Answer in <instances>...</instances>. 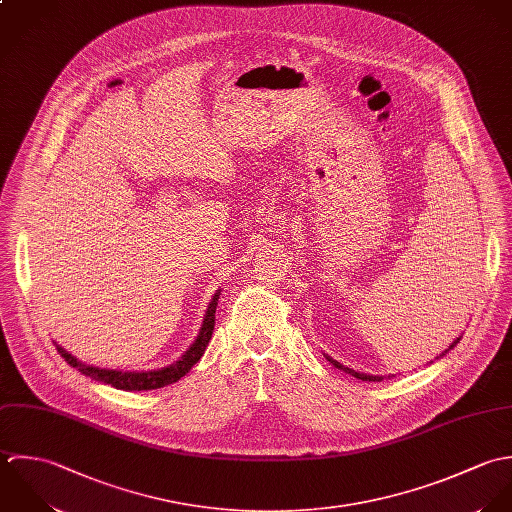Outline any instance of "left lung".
<instances>
[{"mask_svg": "<svg viewBox=\"0 0 512 512\" xmlns=\"http://www.w3.org/2000/svg\"><path fill=\"white\" fill-rule=\"evenodd\" d=\"M459 340H461V338H457V340H453V344H451V346H449V348H447V350H445V352H443V354H441V356H445V354H447V352H449V350H453V348H455V346H457V342H459ZM326 360H328V362H330V364H334V366H336V368H338V370H344V372H348V374H352V376H354V378H358V380H364V382H382V380H384V378H382V376H370V374H360V372H354V370H350V368H344V366H342V364H340V362H336V360H332V358H330V356H326Z\"/></svg>", "mask_w": 512, "mask_h": 512, "instance_id": "1", "label": "left lung"}]
</instances>
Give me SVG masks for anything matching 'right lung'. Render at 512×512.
I'll return each instance as SVG.
<instances>
[{"label":"right lung","mask_w":512,"mask_h":512,"mask_svg":"<svg viewBox=\"0 0 512 512\" xmlns=\"http://www.w3.org/2000/svg\"><path fill=\"white\" fill-rule=\"evenodd\" d=\"M221 289L213 295L209 307L205 310L204 322L202 328L194 340V344L186 350V354L176 360L174 364L162 368V370H152V372H118V370H106V368H95V366H87L85 362L77 360L73 354H69L65 348L57 346V352L65 358V362L73 368H77L81 374L103 382V384H110L116 390H126V392H142V390H158L164 388L168 384L178 382L180 378H184L194 364L200 362V358L204 356L205 348L211 340V332L215 326V308H217V299H219Z\"/></svg>","instance_id":"1"}]
</instances>
